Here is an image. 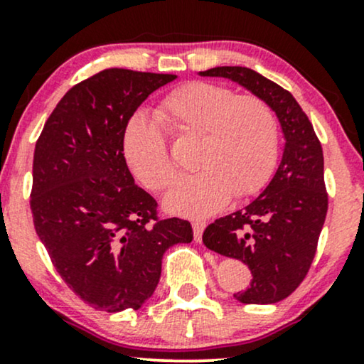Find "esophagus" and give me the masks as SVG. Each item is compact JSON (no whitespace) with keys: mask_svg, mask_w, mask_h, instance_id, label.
I'll return each mask as SVG.
<instances>
[{"mask_svg":"<svg viewBox=\"0 0 364 364\" xmlns=\"http://www.w3.org/2000/svg\"><path fill=\"white\" fill-rule=\"evenodd\" d=\"M207 224L203 223V220H195L193 223V236H195V241L196 243H200L202 241V235L203 231H205Z\"/></svg>","mask_w":364,"mask_h":364,"instance_id":"esophagus-1","label":"esophagus"}]
</instances>
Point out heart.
<instances>
[{"mask_svg":"<svg viewBox=\"0 0 364 364\" xmlns=\"http://www.w3.org/2000/svg\"><path fill=\"white\" fill-rule=\"evenodd\" d=\"M156 116L174 139H198L195 174L178 179L164 196L171 214L205 219L228 205L232 193L248 196L265 185L277 161L274 111L257 95H236L224 85L190 82L169 92ZM129 169L150 190L173 181L164 132L152 121H129L123 136Z\"/></svg>","mask_w":364,"mask_h":364,"instance_id":"1","label":"heart"}]
</instances>
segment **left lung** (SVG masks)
<instances>
[{
	"instance_id": "1",
	"label": "left lung",
	"mask_w": 364,
	"mask_h": 364,
	"mask_svg": "<svg viewBox=\"0 0 364 364\" xmlns=\"http://www.w3.org/2000/svg\"><path fill=\"white\" fill-rule=\"evenodd\" d=\"M200 75L236 82L269 104L281 123L284 149L274 178L252 203L208 225L203 243L252 270V286L236 292L237 301H282L310 270L327 215L321 145L296 99L260 73L215 66Z\"/></svg>"
}]
</instances>
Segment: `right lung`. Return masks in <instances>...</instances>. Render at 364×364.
<instances>
[{"label": "right lung", "mask_w": 364, "mask_h": 364, "mask_svg": "<svg viewBox=\"0 0 364 364\" xmlns=\"http://www.w3.org/2000/svg\"><path fill=\"white\" fill-rule=\"evenodd\" d=\"M174 78L99 72L63 95L36 144V232L63 281L95 310H139L156 291L166 250L193 240L188 220L157 219L123 154L133 112Z\"/></svg>", "instance_id": "obj_1"}]
</instances>
